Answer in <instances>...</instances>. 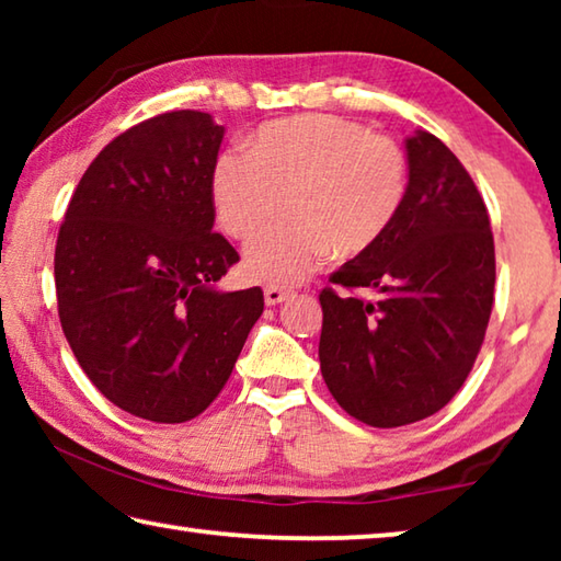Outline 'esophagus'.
I'll use <instances>...</instances> for the list:
<instances>
[{
	"label": "esophagus",
	"mask_w": 561,
	"mask_h": 561,
	"mask_svg": "<svg viewBox=\"0 0 561 561\" xmlns=\"http://www.w3.org/2000/svg\"><path fill=\"white\" fill-rule=\"evenodd\" d=\"M287 297H291V289L287 287H264V301H267V307H274V304H279Z\"/></svg>",
	"instance_id": "obj_1"
}]
</instances>
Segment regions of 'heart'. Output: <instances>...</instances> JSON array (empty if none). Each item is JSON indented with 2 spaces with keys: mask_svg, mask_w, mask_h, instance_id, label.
I'll use <instances>...</instances> for the list:
<instances>
[{
  "mask_svg": "<svg viewBox=\"0 0 561 561\" xmlns=\"http://www.w3.org/2000/svg\"><path fill=\"white\" fill-rule=\"evenodd\" d=\"M408 163L396 140L339 116L264 123L244 153H225L213 170V205L222 232L247 242L274 217L289 220L244 252V274L287 287L324 262L358 257L383 240L401 213Z\"/></svg>",
  "mask_w": 561,
  "mask_h": 561,
  "instance_id": "obj_1",
  "label": "heart"
}]
</instances>
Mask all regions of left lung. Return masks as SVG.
<instances>
[{
  "label": "left lung",
  "instance_id": "8db88e82",
  "mask_svg": "<svg viewBox=\"0 0 561 561\" xmlns=\"http://www.w3.org/2000/svg\"><path fill=\"white\" fill-rule=\"evenodd\" d=\"M405 150L408 190L391 230L329 277L378 299L319 294L321 376L374 428L423 421L460 391L495 301V242L470 173L428 130Z\"/></svg>",
  "mask_w": 561,
  "mask_h": 561
}]
</instances>
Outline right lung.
Returning a JSON list of instances; mask_svg holds the SVG:
<instances>
[{
	"label": "right lung",
	"instance_id": "1",
	"mask_svg": "<svg viewBox=\"0 0 561 561\" xmlns=\"http://www.w3.org/2000/svg\"><path fill=\"white\" fill-rule=\"evenodd\" d=\"M225 128L170 111L121 133L76 185L54 254L64 336L123 411L185 423L230 378L260 287L220 291L240 254L213 232V170Z\"/></svg>",
	"mask_w": 561,
	"mask_h": 561
}]
</instances>
